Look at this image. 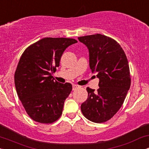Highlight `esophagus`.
<instances>
[{"instance_id":"obj_1","label":"esophagus","mask_w":149,"mask_h":149,"mask_svg":"<svg viewBox=\"0 0 149 149\" xmlns=\"http://www.w3.org/2000/svg\"><path fill=\"white\" fill-rule=\"evenodd\" d=\"M78 88H79V86H78V85H73V90H76V89H78Z\"/></svg>"}]
</instances>
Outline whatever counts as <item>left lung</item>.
Returning a JSON list of instances; mask_svg holds the SVG:
<instances>
[{
	"mask_svg": "<svg viewBox=\"0 0 149 149\" xmlns=\"http://www.w3.org/2000/svg\"><path fill=\"white\" fill-rule=\"evenodd\" d=\"M78 39L88 47L90 69L100 79L97 91L87 88L88 97L81 104V111L92 122L104 123L118 111L130 88L127 57L111 38L97 33Z\"/></svg>",
	"mask_w": 149,
	"mask_h": 149,
	"instance_id": "obj_1",
	"label": "left lung"
}]
</instances>
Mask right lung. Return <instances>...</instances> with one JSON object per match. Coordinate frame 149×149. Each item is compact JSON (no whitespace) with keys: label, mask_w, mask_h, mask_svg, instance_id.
Returning <instances> with one entry per match:
<instances>
[{"label":"right lung","mask_w":149,"mask_h":149,"mask_svg":"<svg viewBox=\"0 0 149 149\" xmlns=\"http://www.w3.org/2000/svg\"><path fill=\"white\" fill-rule=\"evenodd\" d=\"M77 42L73 38H44L29 46L15 73L17 93L27 114L40 123H52L62 113L71 83L56 81L52 74L64 50Z\"/></svg>","instance_id":"add662e5"}]
</instances>
